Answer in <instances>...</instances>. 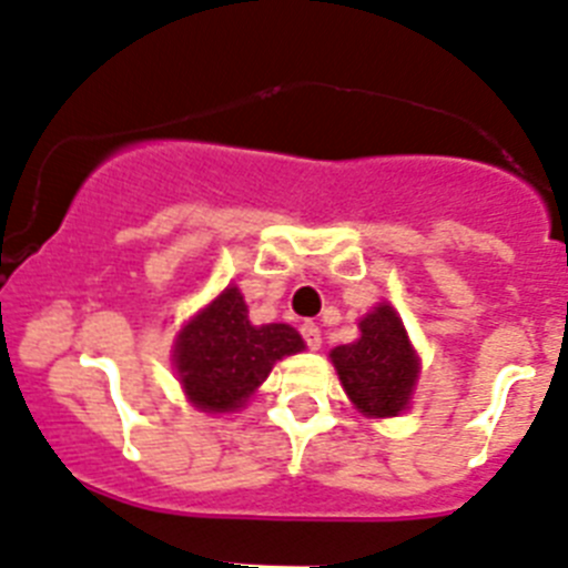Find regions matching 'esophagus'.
Returning <instances> with one entry per match:
<instances>
[{
  "mask_svg": "<svg viewBox=\"0 0 568 568\" xmlns=\"http://www.w3.org/2000/svg\"><path fill=\"white\" fill-rule=\"evenodd\" d=\"M300 334H303L305 345H308L311 351H320L322 331H320V325H316V322H303V328H300Z\"/></svg>",
  "mask_w": 568,
  "mask_h": 568,
  "instance_id": "34e87169",
  "label": "esophagus"
}]
</instances>
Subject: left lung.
<instances>
[{"label":"left lung","instance_id":"1","mask_svg":"<svg viewBox=\"0 0 568 568\" xmlns=\"http://www.w3.org/2000/svg\"><path fill=\"white\" fill-rule=\"evenodd\" d=\"M339 382L347 398L362 416H398L410 405L418 379V356L410 345L405 325L382 303L359 320V339L331 351Z\"/></svg>","mask_w":568,"mask_h":568}]
</instances>
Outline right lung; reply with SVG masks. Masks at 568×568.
<instances>
[{
    "label": "right lung",
    "instance_id": "1",
    "mask_svg": "<svg viewBox=\"0 0 568 568\" xmlns=\"http://www.w3.org/2000/svg\"><path fill=\"white\" fill-rule=\"evenodd\" d=\"M303 347V336L285 322L252 325L246 300L237 285H229L183 325L172 362L197 410L229 413L246 405L274 362Z\"/></svg>",
    "mask_w": 568,
    "mask_h": 568
}]
</instances>
